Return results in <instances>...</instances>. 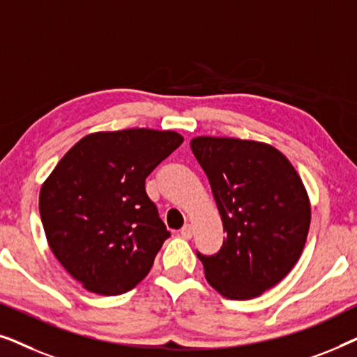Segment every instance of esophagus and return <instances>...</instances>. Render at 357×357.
<instances>
[{
    "label": "esophagus",
    "instance_id": "1",
    "mask_svg": "<svg viewBox=\"0 0 357 357\" xmlns=\"http://www.w3.org/2000/svg\"><path fill=\"white\" fill-rule=\"evenodd\" d=\"M180 236H182L183 238H192V236H193L192 224H185V226L182 227V231H180Z\"/></svg>",
    "mask_w": 357,
    "mask_h": 357
}]
</instances>
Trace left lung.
<instances>
[{"label":"left lung","mask_w":357,"mask_h":357,"mask_svg":"<svg viewBox=\"0 0 357 357\" xmlns=\"http://www.w3.org/2000/svg\"><path fill=\"white\" fill-rule=\"evenodd\" d=\"M221 214L222 247L197 255L209 284L247 301L278 284L299 260L310 226V203L292 164L276 148L237 138H193Z\"/></svg>","instance_id":"left-lung-1"}]
</instances>
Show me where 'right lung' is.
<instances>
[{"label": "right lung", "mask_w": 357, "mask_h": 357, "mask_svg": "<svg viewBox=\"0 0 357 357\" xmlns=\"http://www.w3.org/2000/svg\"><path fill=\"white\" fill-rule=\"evenodd\" d=\"M182 143L175 131L148 128L87 135L42 185L48 245L87 291L123 294L149 273L170 232L144 182Z\"/></svg>", "instance_id": "right-lung-1"}]
</instances>
